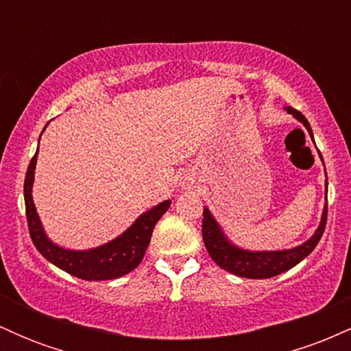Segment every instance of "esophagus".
I'll list each match as a JSON object with an SVG mask.
<instances>
[{
    "mask_svg": "<svg viewBox=\"0 0 351 351\" xmlns=\"http://www.w3.org/2000/svg\"><path fill=\"white\" fill-rule=\"evenodd\" d=\"M193 183H195V181L189 178V176H183V178L180 180L181 189H191L193 188Z\"/></svg>",
    "mask_w": 351,
    "mask_h": 351,
    "instance_id": "obj_1",
    "label": "esophagus"
}]
</instances>
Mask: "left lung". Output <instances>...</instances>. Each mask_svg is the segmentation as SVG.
Here are the masks:
<instances>
[{
    "label": "left lung",
    "mask_w": 351,
    "mask_h": 351,
    "mask_svg": "<svg viewBox=\"0 0 351 351\" xmlns=\"http://www.w3.org/2000/svg\"><path fill=\"white\" fill-rule=\"evenodd\" d=\"M285 110L307 128L310 138L313 140L308 120L295 108L285 107ZM320 160L324 162L322 155ZM325 178H327V171H325ZM327 188L328 181L325 180V199H327ZM325 224H327V203H325L324 213H322L320 224H318L313 236L305 241V243L295 245L292 249H282V251H249V249H243L239 245L232 244L228 239V236L224 234L223 229H221L219 223L215 219V216L211 215V211L204 208L203 241L211 259L224 271L234 274L237 277H245V279H269V277L279 276V274L289 271L293 265L299 264L300 261H304L315 249V245L325 231Z\"/></svg>",
    "instance_id": "1"
}]
</instances>
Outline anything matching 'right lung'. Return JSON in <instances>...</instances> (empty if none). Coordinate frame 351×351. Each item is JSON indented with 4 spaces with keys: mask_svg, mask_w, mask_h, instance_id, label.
Masks as SVG:
<instances>
[{
    "mask_svg": "<svg viewBox=\"0 0 351 351\" xmlns=\"http://www.w3.org/2000/svg\"><path fill=\"white\" fill-rule=\"evenodd\" d=\"M46 127H44V130H46ZM38 152L39 147L33 160H31L29 167H27L26 178H24V203H26L27 226H29V234L36 249L56 267L84 280H110L134 271L136 265L142 263L145 251L150 244L155 224L168 211L171 201L165 199L156 206L145 211L143 215L136 217L130 228L125 229L122 234L106 244L92 249H84V251L60 247L47 237L33 201Z\"/></svg>",
    "mask_w": 351,
    "mask_h": 351,
    "instance_id": "right-lung-1",
    "label": "right lung"
}]
</instances>
